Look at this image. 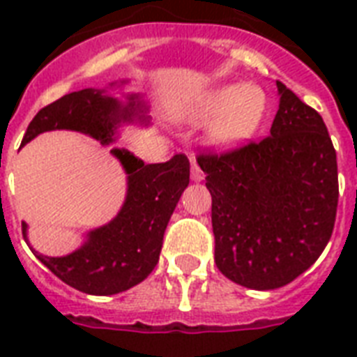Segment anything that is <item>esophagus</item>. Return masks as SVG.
Wrapping results in <instances>:
<instances>
[{
	"mask_svg": "<svg viewBox=\"0 0 357 357\" xmlns=\"http://www.w3.org/2000/svg\"><path fill=\"white\" fill-rule=\"evenodd\" d=\"M190 178H192V181H202V179H204V172H202V168L196 165L195 159H192V170H190Z\"/></svg>",
	"mask_w": 357,
	"mask_h": 357,
	"instance_id": "obj_1",
	"label": "esophagus"
}]
</instances>
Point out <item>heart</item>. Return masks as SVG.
<instances>
[{
    "label": "heart",
    "instance_id": "obj_1",
    "mask_svg": "<svg viewBox=\"0 0 357 357\" xmlns=\"http://www.w3.org/2000/svg\"><path fill=\"white\" fill-rule=\"evenodd\" d=\"M268 113V98L257 85H226L207 94L192 113L198 122L215 120L211 137L222 146L252 139Z\"/></svg>",
    "mask_w": 357,
    "mask_h": 357
}]
</instances>
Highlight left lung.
<instances>
[{
    "label": "left lung",
    "instance_id": "left-lung-1",
    "mask_svg": "<svg viewBox=\"0 0 357 357\" xmlns=\"http://www.w3.org/2000/svg\"><path fill=\"white\" fill-rule=\"evenodd\" d=\"M271 135L196 161L211 192L215 263L231 282L268 291L310 268L337 215V155L315 109L278 81Z\"/></svg>",
    "mask_w": 357,
    "mask_h": 357
}]
</instances>
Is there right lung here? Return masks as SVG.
I'll return each mask as SVG.
<instances>
[{"mask_svg": "<svg viewBox=\"0 0 357 357\" xmlns=\"http://www.w3.org/2000/svg\"><path fill=\"white\" fill-rule=\"evenodd\" d=\"M129 100L128 107H122L114 98L94 89L66 94L36 113L22 146L50 129H74L109 144L116 123L131 120L135 114V98ZM113 153L128 172V196L119 217L91 231L89 241L74 254L47 257L33 250L59 280L96 296L122 293L150 276L159 261L168 220L190 176L185 153L157 165H144L126 150ZM22 234L25 237V224Z\"/></svg>", "mask_w": 357, "mask_h": 357, "instance_id": "add662e5", "label": "right lung"}]
</instances>
